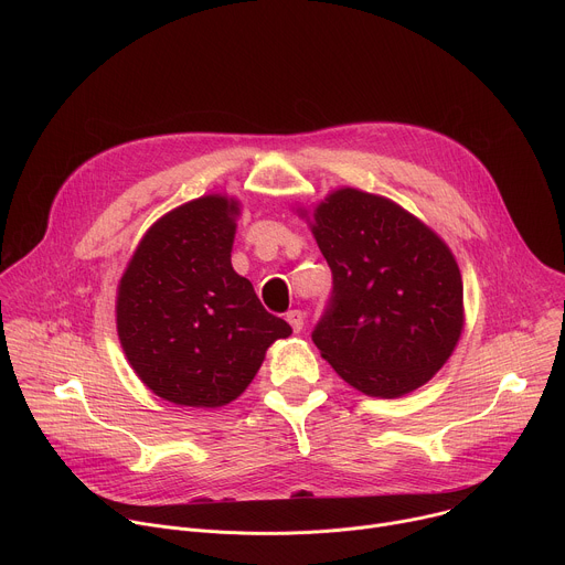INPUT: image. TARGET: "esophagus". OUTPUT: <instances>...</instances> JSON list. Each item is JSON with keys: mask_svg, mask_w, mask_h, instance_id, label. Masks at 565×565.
<instances>
[{"mask_svg": "<svg viewBox=\"0 0 565 565\" xmlns=\"http://www.w3.org/2000/svg\"><path fill=\"white\" fill-rule=\"evenodd\" d=\"M286 321L292 327L295 333H299L303 329V312L301 310H288L286 312Z\"/></svg>", "mask_w": 565, "mask_h": 565, "instance_id": "obj_1", "label": "esophagus"}]
</instances>
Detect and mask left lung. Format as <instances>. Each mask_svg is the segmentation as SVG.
<instances>
[{"label":"left lung","instance_id":"left-lung-1","mask_svg":"<svg viewBox=\"0 0 565 565\" xmlns=\"http://www.w3.org/2000/svg\"><path fill=\"white\" fill-rule=\"evenodd\" d=\"M308 221L333 273L312 331L321 358L373 397L429 382L465 324L462 277L445 241L405 207L355 188L331 192Z\"/></svg>","mask_w":565,"mask_h":565}]
</instances>
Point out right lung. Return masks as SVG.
I'll return each mask as SVG.
<instances>
[{
  "label": "right lung",
  "instance_id": "1",
  "mask_svg": "<svg viewBox=\"0 0 565 565\" xmlns=\"http://www.w3.org/2000/svg\"><path fill=\"white\" fill-rule=\"evenodd\" d=\"M238 201L207 194L160 216L118 284L116 324L136 375L181 407L216 409L257 375L292 329L234 273Z\"/></svg>",
  "mask_w": 565,
  "mask_h": 565
}]
</instances>
